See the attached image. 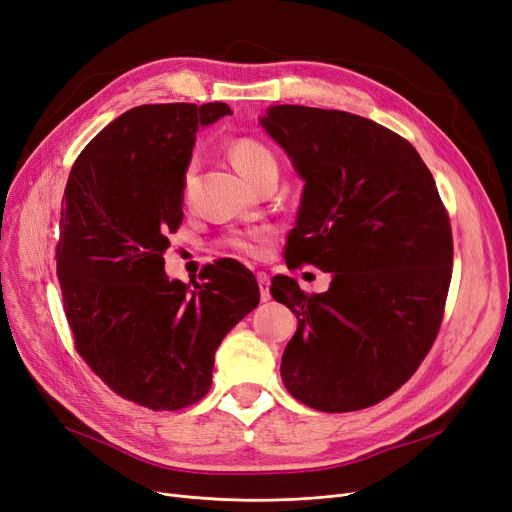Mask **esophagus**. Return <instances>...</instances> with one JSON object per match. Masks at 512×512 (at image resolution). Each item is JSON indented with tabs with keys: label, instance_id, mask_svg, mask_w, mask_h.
<instances>
[{
	"label": "esophagus",
	"instance_id": "obj_1",
	"mask_svg": "<svg viewBox=\"0 0 512 512\" xmlns=\"http://www.w3.org/2000/svg\"><path fill=\"white\" fill-rule=\"evenodd\" d=\"M256 279H258V285H260V298L267 302L271 298V277L264 271H258Z\"/></svg>",
	"mask_w": 512,
	"mask_h": 512
}]
</instances>
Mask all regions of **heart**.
Segmentation results:
<instances>
[{"label": "heart", "instance_id": "b5f03b06", "mask_svg": "<svg viewBox=\"0 0 512 512\" xmlns=\"http://www.w3.org/2000/svg\"><path fill=\"white\" fill-rule=\"evenodd\" d=\"M227 153L233 161V166L237 168V172L254 187L260 180L277 176V172H279V161H277L275 151L267 145V142L256 138V136L233 138L229 142ZM191 182H193V166H189L185 170V180H182V189H185V195L191 191ZM269 237H271V229L262 227V229H252V231L233 235L224 243L241 254L256 256V254H260L262 243Z\"/></svg>", "mask_w": 512, "mask_h": 512}]
</instances>
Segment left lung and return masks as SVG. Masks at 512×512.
I'll return each instance as SVG.
<instances>
[{
    "mask_svg": "<svg viewBox=\"0 0 512 512\" xmlns=\"http://www.w3.org/2000/svg\"><path fill=\"white\" fill-rule=\"evenodd\" d=\"M262 126L306 182L285 264L334 275L323 294L273 277V298L298 317L281 380L313 410H363L431 351L452 281V224L418 151L376 121L279 105Z\"/></svg>",
    "mask_w": 512,
    "mask_h": 512,
    "instance_id": "obj_1",
    "label": "left lung"
}]
</instances>
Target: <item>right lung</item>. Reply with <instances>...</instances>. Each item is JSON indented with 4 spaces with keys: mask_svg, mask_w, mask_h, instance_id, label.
<instances>
[{
    "mask_svg": "<svg viewBox=\"0 0 512 512\" xmlns=\"http://www.w3.org/2000/svg\"><path fill=\"white\" fill-rule=\"evenodd\" d=\"M222 115L224 102L119 115L75 159L60 208L56 273L75 351L115 395L153 412L208 395L222 338L260 302L239 262L208 264L193 288L163 271L195 134Z\"/></svg>",
    "mask_w": 512,
    "mask_h": 512,
    "instance_id": "1",
    "label": "right lung"
}]
</instances>
